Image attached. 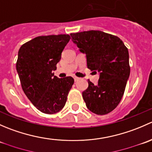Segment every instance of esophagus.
I'll list each match as a JSON object with an SVG mask.
<instances>
[{
    "instance_id": "obj_1",
    "label": "esophagus",
    "mask_w": 152,
    "mask_h": 152,
    "mask_svg": "<svg viewBox=\"0 0 152 152\" xmlns=\"http://www.w3.org/2000/svg\"><path fill=\"white\" fill-rule=\"evenodd\" d=\"M79 78H78V77H74V81L75 82H77V81H79Z\"/></svg>"
}]
</instances>
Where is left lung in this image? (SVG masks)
Instances as JSON below:
<instances>
[{
	"mask_svg": "<svg viewBox=\"0 0 152 152\" xmlns=\"http://www.w3.org/2000/svg\"><path fill=\"white\" fill-rule=\"evenodd\" d=\"M73 42L85 53L87 67L100 73L96 85L88 80L82 97L89 110L106 115L119 104L130 74L129 52L117 36L102 31L71 33Z\"/></svg>",
	"mask_w": 152,
	"mask_h": 152,
	"instance_id": "left-lung-1",
	"label": "left lung"
}]
</instances>
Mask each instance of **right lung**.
<instances>
[{
  "label": "right lung",
  "instance_id": "obj_1",
  "mask_svg": "<svg viewBox=\"0 0 152 152\" xmlns=\"http://www.w3.org/2000/svg\"><path fill=\"white\" fill-rule=\"evenodd\" d=\"M70 39L68 34L39 36L24 43L18 51L16 69L23 90L45 114L63 108L74 83L71 76L59 79L53 73Z\"/></svg>",
  "mask_w": 152,
  "mask_h": 152
}]
</instances>
